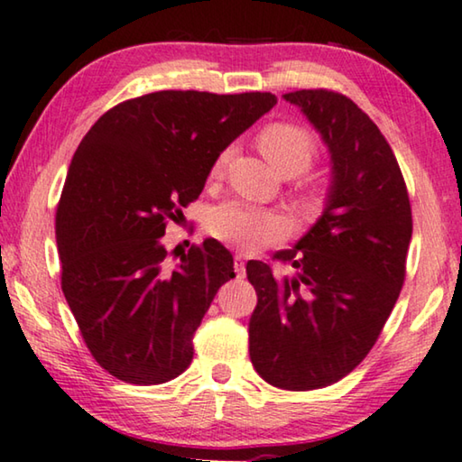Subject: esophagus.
I'll return each instance as SVG.
<instances>
[{
    "instance_id": "1",
    "label": "esophagus",
    "mask_w": 462,
    "mask_h": 462,
    "mask_svg": "<svg viewBox=\"0 0 462 462\" xmlns=\"http://www.w3.org/2000/svg\"><path fill=\"white\" fill-rule=\"evenodd\" d=\"M233 266H236L237 277H245V258L242 254H236V258H233Z\"/></svg>"
}]
</instances>
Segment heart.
Segmentation results:
<instances>
[{
	"label": "heart",
	"mask_w": 462,
	"mask_h": 462,
	"mask_svg": "<svg viewBox=\"0 0 462 462\" xmlns=\"http://www.w3.org/2000/svg\"><path fill=\"white\" fill-rule=\"evenodd\" d=\"M260 152L275 166L281 175H300L317 158V142L304 126L291 123L266 125L256 137ZM231 150L218 153L212 166V175H220L229 162ZM206 229L220 242L239 247L244 252H254L260 247L281 242L287 233L285 218L277 212L260 208V206L226 199L215 206L206 217Z\"/></svg>",
	"instance_id": "heart-1"
}]
</instances>
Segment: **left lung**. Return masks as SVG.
Returning a JSON list of instances; mask_svg holds the SVG:
<instances>
[{
  "mask_svg": "<svg viewBox=\"0 0 462 462\" xmlns=\"http://www.w3.org/2000/svg\"><path fill=\"white\" fill-rule=\"evenodd\" d=\"M320 133L331 153V187L310 231L273 260L296 269L275 277L250 260L258 304L250 360L266 383L319 390L356 369L375 346L406 277L412 212L390 143L350 97L329 89L283 96Z\"/></svg>",
  "mask_w": 462,
  "mask_h": 462,
  "instance_id": "obj_1",
  "label": "left lung"
}]
</instances>
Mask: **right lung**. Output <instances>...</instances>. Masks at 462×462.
<instances>
[{
  "label": "right lung",
  "mask_w": 462,
  "mask_h": 462,
  "mask_svg": "<svg viewBox=\"0 0 462 462\" xmlns=\"http://www.w3.org/2000/svg\"><path fill=\"white\" fill-rule=\"evenodd\" d=\"M277 104L273 93L156 91L97 118L56 210L62 291L97 365L125 383H166L191 365L193 333L236 277L217 239L166 269L169 220L198 199L218 153Z\"/></svg>",
  "instance_id": "add662e5"
}]
</instances>
